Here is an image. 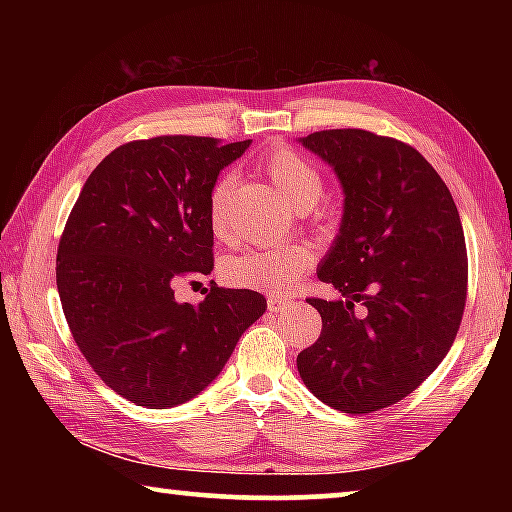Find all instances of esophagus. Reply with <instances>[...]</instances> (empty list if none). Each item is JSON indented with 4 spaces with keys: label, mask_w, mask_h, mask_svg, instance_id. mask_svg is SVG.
<instances>
[{
    "label": "esophagus",
    "mask_w": 512,
    "mask_h": 512,
    "mask_svg": "<svg viewBox=\"0 0 512 512\" xmlns=\"http://www.w3.org/2000/svg\"><path fill=\"white\" fill-rule=\"evenodd\" d=\"M266 305H268V311H275V314H277V311L287 309L291 305V300L289 298H282V296H268Z\"/></svg>",
    "instance_id": "34e87169"
}]
</instances>
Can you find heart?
<instances>
[{
	"label": "heart",
	"instance_id": "obj_1",
	"mask_svg": "<svg viewBox=\"0 0 512 512\" xmlns=\"http://www.w3.org/2000/svg\"><path fill=\"white\" fill-rule=\"evenodd\" d=\"M262 167L282 196L302 212L314 207L323 196V176L305 155L291 146H275L268 151ZM235 187L237 178L232 173H221L207 194V221H210L212 235L221 241L232 239L228 205ZM311 264H314V253L309 246L284 244L230 255L223 262L221 273L232 287L287 293L300 280V275L309 271Z\"/></svg>",
	"mask_w": 512,
	"mask_h": 512
}]
</instances>
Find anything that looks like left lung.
Returning a JSON list of instances; mask_svg holds the SVG:
<instances>
[{
  "mask_svg": "<svg viewBox=\"0 0 512 512\" xmlns=\"http://www.w3.org/2000/svg\"><path fill=\"white\" fill-rule=\"evenodd\" d=\"M300 142L332 164L345 192L341 232L318 268V280L345 300L307 298L323 332L298 354V372L332 409H386L438 368L461 327V216L443 178L411 144L361 128Z\"/></svg>",
  "mask_w": 512,
  "mask_h": 512,
  "instance_id": "obj_1",
  "label": "left lung"
}]
</instances>
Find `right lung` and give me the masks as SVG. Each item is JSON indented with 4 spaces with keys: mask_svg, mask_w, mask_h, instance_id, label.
Segmentation results:
<instances>
[{
    "mask_svg": "<svg viewBox=\"0 0 512 512\" xmlns=\"http://www.w3.org/2000/svg\"><path fill=\"white\" fill-rule=\"evenodd\" d=\"M248 144L196 135L121 144L69 212L56 255L69 332L103 384L137 406L192 400L266 311L262 293L214 280L198 307L173 298L180 280L214 268L207 194Z\"/></svg>",
    "mask_w": 512,
    "mask_h": 512,
    "instance_id": "add662e5",
    "label": "right lung"
}]
</instances>
